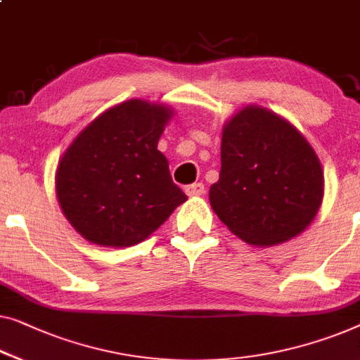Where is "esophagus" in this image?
<instances>
[{
	"label": "esophagus",
	"mask_w": 360,
	"mask_h": 360,
	"mask_svg": "<svg viewBox=\"0 0 360 360\" xmlns=\"http://www.w3.org/2000/svg\"><path fill=\"white\" fill-rule=\"evenodd\" d=\"M185 193L188 196H202L206 193V188L202 184H193V185L185 186Z\"/></svg>",
	"instance_id": "1"
}]
</instances>
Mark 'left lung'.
Instances as JSON below:
<instances>
[{"instance_id":"1","label":"left lung","mask_w":360,"mask_h":360,"mask_svg":"<svg viewBox=\"0 0 360 360\" xmlns=\"http://www.w3.org/2000/svg\"><path fill=\"white\" fill-rule=\"evenodd\" d=\"M323 185L314 148L288 120L247 105L224 124L210 201L242 240L271 247L299 236L320 210Z\"/></svg>"}]
</instances>
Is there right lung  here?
Listing matches in <instances>:
<instances>
[{"label":"right lung","mask_w":360,"mask_h":360,"mask_svg":"<svg viewBox=\"0 0 360 360\" xmlns=\"http://www.w3.org/2000/svg\"><path fill=\"white\" fill-rule=\"evenodd\" d=\"M167 105L131 98L108 108L77 134L56 170V198L86 240L131 247L162 226L186 195L158 149Z\"/></svg>","instance_id":"1"}]
</instances>
